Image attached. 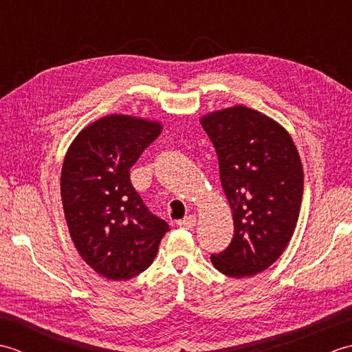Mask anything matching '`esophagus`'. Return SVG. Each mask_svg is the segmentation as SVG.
Masks as SVG:
<instances>
[{"label": "esophagus", "mask_w": 352, "mask_h": 352, "mask_svg": "<svg viewBox=\"0 0 352 352\" xmlns=\"http://www.w3.org/2000/svg\"><path fill=\"white\" fill-rule=\"evenodd\" d=\"M195 223H197V216H195V214H189V216H186V218L178 221L177 226L180 227V228L192 230L193 227H195Z\"/></svg>", "instance_id": "obj_1"}]
</instances>
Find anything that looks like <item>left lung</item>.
Masks as SVG:
<instances>
[{
    "instance_id": "left-lung-1",
    "label": "left lung",
    "mask_w": 352,
    "mask_h": 352,
    "mask_svg": "<svg viewBox=\"0 0 352 352\" xmlns=\"http://www.w3.org/2000/svg\"><path fill=\"white\" fill-rule=\"evenodd\" d=\"M201 125L218 154L234 223L231 243L212 254V263L233 278L263 272L286 250L300 216V154L278 122L250 107L212 111Z\"/></svg>"
}]
</instances>
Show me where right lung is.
I'll return each mask as SVG.
<instances>
[{
  "label": "right lung",
  "instance_id": "add662e5",
  "mask_svg": "<svg viewBox=\"0 0 352 352\" xmlns=\"http://www.w3.org/2000/svg\"><path fill=\"white\" fill-rule=\"evenodd\" d=\"M160 133L157 121L109 115L81 130L65 155L60 193L71 239L107 280L144 272L169 231L130 182V168Z\"/></svg>",
  "mask_w": 352,
  "mask_h": 352
}]
</instances>
